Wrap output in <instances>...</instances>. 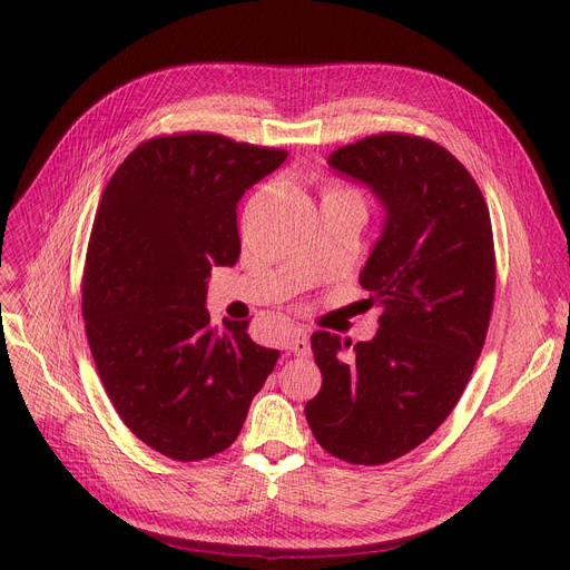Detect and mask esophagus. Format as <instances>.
I'll return each instance as SVG.
<instances>
[{"label":"esophagus","instance_id":"1","mask_svg":"<svg viewBox=\"0 0 570 570\" xmlns=\"http://www.w3.org/2000/svg\"><path fill=\"white\" fill-rule=\"evenodd\" d=\"M286 348H288L293 355H297V357L309 355L312 346H309V335H307V331H303V327H293V331H291L288 337H286Z\"/></svg>","mask_w":570,"mask_h":570}]
</instances>
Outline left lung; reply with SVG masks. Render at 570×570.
<instances>
[{"instance_id": "8db88e82", "label": "left lung", "mask_w": 570, "mask_h": 570, "mask_svg": "<svg viewBox=\"0 0 570 570\" xmlns=\"http://www.w3.org/2000/svg\"><path fill=\"white\" fill-rule=\"evenodd\" d=\"M327 161L385 207L361 273L381 316L372 342L312 335L323 381L305 415L323 451L376 466L430 439L464 393L494 305L492 222L471 173L430 138L383 131Z\"/></svg>"}]
</instances>
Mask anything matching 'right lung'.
<instances>
[{
  "label": "right lung",
  "instance_id": "right-lung-1",
  "mask_svg": "<svg viewBox=\"0 0 570 570\" xmlns=\"http://www.w3.org/2000/svg\"><path fill=\"white\" fill-rule=\"evenodd\" d=\"M286 157L222 134H164L104 189L82 269L85 335L117 415L170 460L226 451L279 361L249 321L209 323L205 279L237 263V200Z\"/></svg>",
  "mask_w": 570,
  "mask_h": 570
}]
</instances>
